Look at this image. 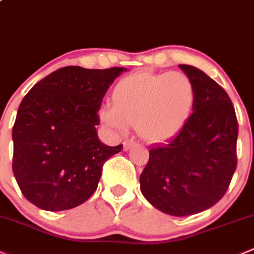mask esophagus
Segmentation results:
<instances>
[{
    "label": "esophagus",
    "instance_id": "esophagus-1",
    "mask_svg": "<svg viewBox=\"0 0 254 254\" xmlns=\"http://www.w3.org/2000/svg\"><path fill=\"white\" fill-rule=\"evenodd\" d=\"M134 145H135V142L132 141V140H125V141L123 142V147H124L125 151H127V150L131 149V147L134 146Z\"/></svg>",
    "mask_w": 254,
    "mask_h": 254
}]
</instances>
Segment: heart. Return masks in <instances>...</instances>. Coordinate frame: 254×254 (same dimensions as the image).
<instances>
[{
    "label": "heart",
    "mask_w": 254,
    "mask_h": 254,
    "mask_svg": "<svg viewBox=\"0 0 254 254\" xmlns=\"http://www.w3.org/2000/svg\"><path fill=\"white\" fill-rule=\"evenodd\" d=\"M113 107L99 112L103 124L125 134L136 125L140 136L149 142H166L184 130L192 115L196 92L185 73L140 72L123 78L112 94Z\"/></svg>",
    "instance_id": "heart-1"
}]
</instances>
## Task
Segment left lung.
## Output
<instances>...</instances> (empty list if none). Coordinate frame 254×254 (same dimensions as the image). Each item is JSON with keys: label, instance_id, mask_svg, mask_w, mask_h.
<instances>
[{"label": "left lung", "instance_id": "obj_1", "mask_svg": "<svg viewBox=\"0 0 254 254\" xmlns=\"http://www.w3.org/2000/svg\"><path fill=\"white\" fill-rule=\"evenodd\" d=\"M192 80L195 108L186 127L166 144H154L140 175L144 197L161 212L182 217L212 207L237 166L238 124L227 93L206 73L180 64Z\"/></svg>", "mask_w": 254, "mask_h": 254}]
</instances>
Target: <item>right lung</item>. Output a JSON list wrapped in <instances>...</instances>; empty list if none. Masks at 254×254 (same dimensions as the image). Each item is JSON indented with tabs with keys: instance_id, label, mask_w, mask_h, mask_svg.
I'll return each instance as SVG.
<instances>
[{
	"instance_id": "1",
	"label": "right lung",
	"mask_w": 254,
	"mask_h": 254,
	"mask_svg": "<svg viewBox=\"0 0 254 254\" xmlns=\"http://www.w3.org/2000/svg\"><path fill=\"white\" fill-rule=\"evenodd\" d=\"M127 68H61L33 85L12 130L13 175L24 197L46 211L82 205L98 187L104 162L123 145L100 141L103 98Z\"/></svg>"
}]
</instances>
